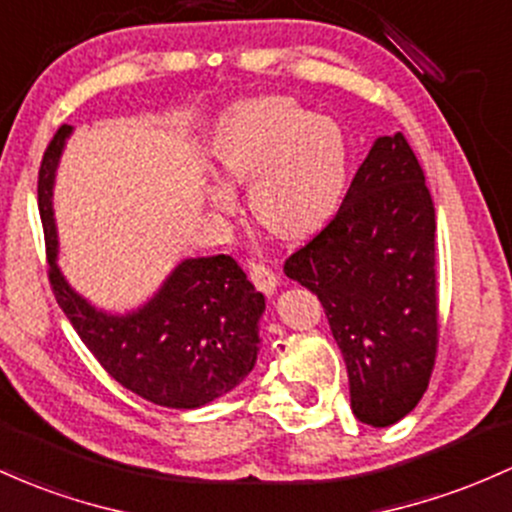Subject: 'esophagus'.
<instances>
[{
    "label": "esophagus",
    "mask_w": 512,
    "mask_h": 512,
    "mask_svg": "<svg viewBox=\"0 0 512 512\" xmlns=\"http://www.w3.org/2000/svg\"><path fill=\"white\" fill-rule=\"evenodd\" d=\"M250 279L255 282V286L265 294H272L277 289V274L269 269L265 262H250Z\"/></svg>",
    "instance_id": "obj_1"
}]
</instances>
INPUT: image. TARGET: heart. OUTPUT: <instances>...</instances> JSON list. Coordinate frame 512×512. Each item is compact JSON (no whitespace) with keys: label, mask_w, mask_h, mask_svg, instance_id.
I'll list each match as a JSON object with an SVG mask.
<instances>
[{"label":"heart","mask_w":512,"mask_h":512,"mask_svg":"<svg viewBox=\"0 0 512 512\" xmlns=\"http://www.w3.org/2000/svg\"><path fill=\"white\" fill-rule=\"evenodd\" d=\"M211 160L228 184H250V209L269 233L303 238L338 211L352 148L340 121L316 116L291 97H257L218 119ZM209 199L221 213L235 209L223 184H211Z\"/></svg>","instance_id":"obj_1"}]
</instances>
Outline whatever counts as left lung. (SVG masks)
I'll use <instances>...</instances> for the list:
<instances>
[{
	"instance_id": "1",
	"label": "left lung",
	"mask_w": 512,
	"mask_h": 512,
	"mask_svg": "<svg viewBox=\"0 0 512 512\" xmlns=\"http://www.w3.org/2000/svg\"><path fill=\"white\" fill-rule=\"evenodd\" d=\"M435 206L403 133L376 138L338 213L284 274L323 303L350 376L352 413L389 428L418 406L440 340Z\"/></svg>"
}]
</instances>
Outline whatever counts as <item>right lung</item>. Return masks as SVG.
Instances as JSON below:
<instances>
[{
	"mask_svg": "<svg viewBox=\"0 0 512 512\" xmlns=\"http://www.w3.org/2000/svg\"><path fill=\"white\" fill-rule=\"evenodd\" d=\"M72 126H60L38 170V211L46 233L48 279L58 306L97 362L121 386L165 408H201L240 384L260 352L265 296L228 255L192 257L160 291L126 316L97 311L58 269L53 179Z\"/></svg>",
	"mask_w": 512,
	"mask_h": 512,
	"instance_id": "right-lung-1",
	"label": "right lung"
}]
</instances>
